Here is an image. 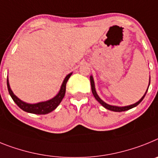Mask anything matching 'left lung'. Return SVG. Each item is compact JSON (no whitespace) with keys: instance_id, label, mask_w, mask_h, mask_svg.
I'll use <instances>...</instances> for the list:
<instances>
[{"instance_id":"8db88e82","label":"left lung","mask_w":158,"mask_h":158,"mask_svg":"<svg viewBox=\"0 0 158 158\" xmlns=\"http://www.w3.org/2000/svg\"><path fill=\"white\" fill-rule=\"evenodd\" d=\"M90 84H91V90H92V93H93V95L94 96V98H95V99L98 101V102H99L101 105L102 106H104V107L106 108V109L107 110H112V111H115V112H122V111H126V110H128L130 109H132V108L135 107V106H137L138 105V104L140 103V102H142V100H143L144 97L145 96V94H146V92H147V90L145 91V94H144L143 96H142V98H141V99L138 101V102H137L136 103L134 104H132V105H130V106H111V105H109V104L106 103L105 102H103L101 98L98 97V95L97 94V93H96V90H95V87H94V79H93L92 76H90ZM149 83H150V79H149ZM149 88V87H148Z\"/></svg>"}]
</instances>
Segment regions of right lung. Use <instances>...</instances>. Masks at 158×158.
Returning a JSON list of instances; mask_svg holds the SVG:
<instances>
[{
    "mask_svg": "<svg viewBox=\"0 0 158 158\" xmlns=\"http://www.w3.org/2000/svg\"><path fill=\"white\" fill-rule=\"evenodd\" d=\"M71 74L72 73L68 74V75L66 76L64 82H63L62 83V86L60 87V91H59L58 94L55 96L54 98H52L50 100H48V101H45V102H38V103H27V102H23V101H21L20 98H17V97L13 94L12 90H11L10 86H9V79H7V87H8L9 94H10V96L12 97L13 101H14V102H16V105L18 106L20 109L23 110L24 111L28 112V113L35 114H48L50 113V112L52 111V110H54L60 105V102H61L62 99L64 98V95H65L66 84H67V82H68V79L70 78Z\"/></svg>",
    "mask_w": 158,
    "mask_h": 158,
    "instance_id": "obj_1",
    "label": "right lung"
}]
</instances>
